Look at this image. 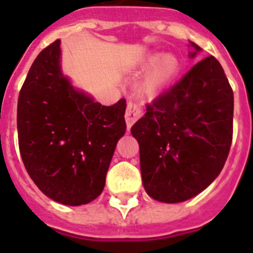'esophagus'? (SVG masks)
<instances>
[{
    "mask_svg": "<svg viewBox=\"0 0 253 253\" xmlns=\"http://www.w3.org/2000/svg\"><path fill=\"white\" fill-rule=\"evenodd\" d=\"M142 115H143V110L138 103H135V102L127 103L126 115H125V118H126V123L128 128H130V127L132 126V125H134L139 118H142Z\"/></svg>",
    "mask_w": 253,
    "mask_h": 253,
    "instance_id": "obj_1",
    "label": "esophagus"
}]
</instances>
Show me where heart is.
Returning a JSON list of instances; mask_svg holds the SVG:
<instances>
[{"label":"heart","instance_id":"1","mask_svg":"<svg viewBox=\"0 0 253 253\" xmlns=\"http://www.w3.org/2000/svg\"><path fill=\"white\" fill-rule=\"evenodd\" d=\"M142 63L143 65L152 64L140 84V93L144 97H155L163 87L174 79L180 69V61L172 53H147L143 57Z\"/></svg>","mask_w":253,"mask_h":253}]
</instances>
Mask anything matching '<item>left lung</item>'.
<instances>
[{
    "label": "left lung",
    "mask_w": 253,
    "mask_h": 253,
    "mask_svg": "<svg viewBox=\"0 0 253 253\" xmlns=\"http://www.w3.org/2000/svg\"><path fill=\"white\" fill-rule=\"evenodd\" d=\"M194 57L201 47L190 42ZM234 93L214 56L198 61L178 83L147 105L131 127L139 143L148 196L167 204L190 200L223 168L232 142Z\"/></svg>",
    "instance_id": "1"
}]
</instances>
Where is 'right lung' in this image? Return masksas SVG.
Wrapping results in <instances>:
<instances>
[{"instance_id":"right-lung-1","label":"right lung","mask_w":253,"mask_h":253,"mask_svg":"<svg viewBox=\"0 0 253 253\" xmlns=\"http://www.w3.org/2000/svg\"><path fill=\"white\" fill-rule=\"evenodd\" d=\"M125 111V98L102 106L72 86L61 73L59 39L45 47L18 97V143L31 180L59 204L95 200L126 132Z\"/></svg>"}]
</instances>
